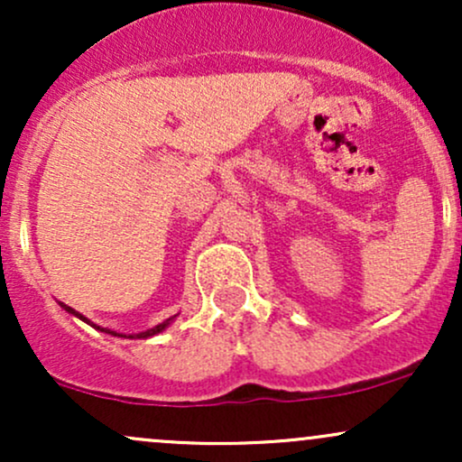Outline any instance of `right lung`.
I'll list each match as a JSON object with an SVG mask.
<instances>
[{
	"label": "right lung",
	"mask_w": 462,
	"mask_h": 462,
	"mask_svg": "<svg viewBox=\"0 0 462 462\" xmlns=\"http://www.w3.org/2000/svg\"><path fill=\"white\" fill-rule=\"evenodd\" d=\"M60 306H62V309H65V310L69 312V315H76V317H78V319L87 321V323H88V326L97 328V330H99V332H106V334H113V337H125V334H119V332H115V330H108V328H102V326H95V323H93V321H88V319H87V317H84V315H79V312H78V310H73V309H71V306L62 304V301H60ZM176 317H178V315L169 317V319H164L162 323H158V326H153V328H147V330H143V332L130 334V337H128V338H150V337H153V334H161V332L164 330V328H167V326H169V323H171L173 319H176Z\"/></svg>",
	"instance_id": "right-lung-1"
}]
</instances>
